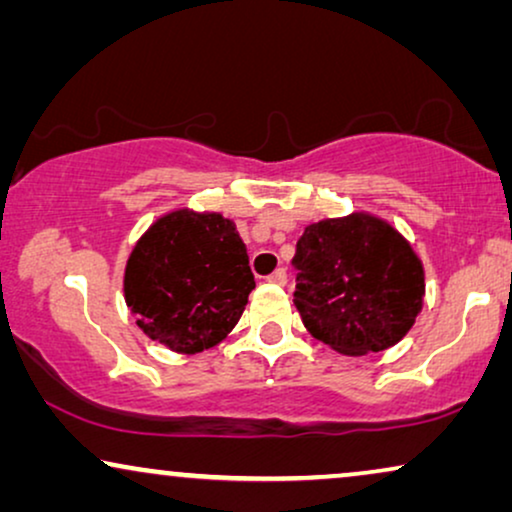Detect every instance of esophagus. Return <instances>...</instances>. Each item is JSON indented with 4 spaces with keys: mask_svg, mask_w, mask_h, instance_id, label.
Listing matches in <instances>:
<instances>
[{
    "mask_svg": "<svg viewBox=\"0 0 512 512\" xmlns=\"http://www.w3.org/2000/svg\"><path fill=\"white\" fill-rule=\"evenodd\" d=\"M268 282L277 284V286H286V282H289V275H286L284 268H279V270H275V272H272V275L268 277Z\"/></svg>",
    "mask_w": 512,
    "mask_h": 512,
    "instance_id": "34e87169",
    "label": "esophagus"
}]
</instances>
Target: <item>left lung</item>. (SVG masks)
<instances>
[{"label": "left lung", "mask_w": 512, "mask_h": 512, "mask_svg": "<svg viewBox=\"0 0 512 512\" xmlns=\"http://www.w3.org/2000/svg\"><path fill=\"white\" fill-rule=\"evenodd\" d=\"M293 265V303L305 328L345 356L394 347L424 307V265L415 249L368 212L310 223Z\"/></svg>", "instance_id": "1"}]
</instances>
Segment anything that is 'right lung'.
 Here are the masks:
<instances>
[{
	"label": "right lung",
	"mask_w": 512,
	"mask_h": 512,
	"mask_svg": "<svg viewBox=\"0 0 512 512\" xmlns=\"http://www.w3.org/2000/svg\"><path fill=\"white\" fill-rule=\"evenodd\" d=\"M254 286L235 223L188 207L151 223L123 277L137 326L177 354H198L226 340Z\"/></svg>",
	"instance_id": "1"
}]
</instances>
